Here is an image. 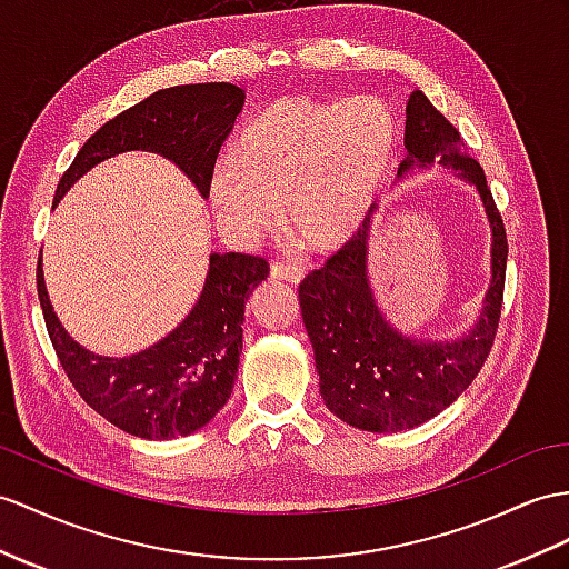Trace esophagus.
Returning <instances> with one entry per match:
<instances>
[{
    "label": "esophagus",
    "instance_id": "34e87169",
    "mask_svg": "<svg viewBox=\"0 0 569 569\" xmlns=\"http://www.w3.org/2000/svg\"><path fill=\"white\" fill-rule=\"evenodd\" d=\"M270 277L272 280H284V282L299 284L303 280V268L295 266V262H274V266L270 268Z\"/></svg>",
    "mask_w": 569,
    "mask_h": 569
}]
</instances>
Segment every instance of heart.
<instances>
[{
  "label": "heart",
  "mask_w": 569,
  "mask_h": 569,
  "mask_svg": "<svg viewBox=\"0 0 569 569\" xmlns=\"http://www.w3.org/2000/svg\"><path fill=\"white\" fill-rule=\"evenodd\" d=\"M398 149V120L371 96H282L246 124L237 154L214 163L210 198L243 237L266 231L284 202L289 237L336 251L362 229Z\"/></svg>",
  "instance_id": "b5f03b06"
}]
</instances>
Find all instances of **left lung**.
<instances>
[{
    "instance_id": "left-lung-1",
    "label": "left lung",
    "mask_w": 569,
    "mask_h": 569,
    "mask_svg": "<svg viewBox=\"0 0 569 569\" xmlns=\"http://www.w3.org/2000/svg\"><path fill=\"white\" fill-rule=\"evenodd\" d=\"M403 176L435 159L459 169L480 192L492 227V284L476 328L459 342H418L383 321L367 280L369 217L340 251L299 284L303 326L316 355L321 396L342 422L367 432H398L451 406L488 359L502 316L507 231L488 180L466 154L459 130L418 89L406 108Z\"/></svg>"
}]
</instances>
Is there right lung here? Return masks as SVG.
<instances>
[{
	"instance_id": "obj_1",
	"label": "right lung",
	"mask_w": 569,
	"mask_h": 569,
	"mask_svg": "<svg viewBox=\"0 0 569 569\" xmlns=\"http://www.w3.org/2000/svg\"><path fill=\"white\" fill-rule=\"evenodd\" d=\"M241 106L243 89L227 81L151 93L89 137L62 173L52 204L91 166L130 149L171 159L207 198L219 149ZM268 274V260L260 256L212 253L202 295L186 321L149 350L122 359L91 355L67 336L52 313L40 260L36 287L54 355L87 406L128 435L173 439L210 422L229 400L243 348L246 299Z\"/></svg>"
}]
</instances>
